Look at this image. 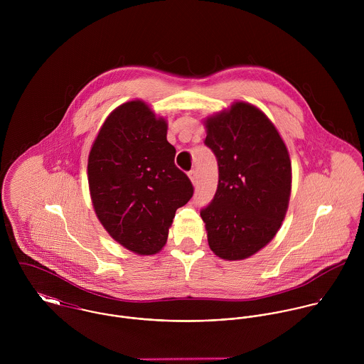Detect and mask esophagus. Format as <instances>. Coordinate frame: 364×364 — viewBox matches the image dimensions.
I'll list each match as a JSON object with an SVG mask.
<instances>
[{
  "label": "esophagus",
  "instance_id": "obj_1",
  "mask_svg": "<svg viewBox=\"0 0 364 364\" xmlns=\"http://www.w3.org/2000/svg\"><path fill=\"white\" fill-rule=\"evenodd\" d=\"M189 178H191V181H192V183L193 185H196V182H198V173H196V171L195 169H192V171H189Z\"/></svg>",
  "mask_w": 364,
  "mask_h": 364
}]
</instances>
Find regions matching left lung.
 Masks as SVG:
<instances>
[{"label":"left lung","mask_w":364,"mask_h":364,"mask_svg":"<svg viewBox=\"0 0 364 364\" xmlns=\"http://www.w3.org/2000/svg\"><path fill=\"white\" fill-rule=\"evenodd\" d=\"M206 129L218 165L215 195L200 210L208 245L223 259H245L273 240L286 215L289 151L273 123L245 102L208 117Z\"/></svg>","instance_id":"8db88e82"}]
</instances>
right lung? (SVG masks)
Returning <instances> with one entry per match:
<instances>
[{
	"label": "right lung",
	"instance_id": "add662e5",
	"mask_svg": "<svg viewBox=\"0 0 364 364\" xmlns=\"http://www.w3.org/2000/svg\"><path fill=\"white\" fill-rule=\"evenodd\" d=\"M166 122L141 101L114 109L88 156L95 213L120 245L153 255L165 245L176 208L193 196L188 175L175 165Z\"/></svg>",
	"mask_w": 364,
	"mask_h": 364
}]
</instances>
